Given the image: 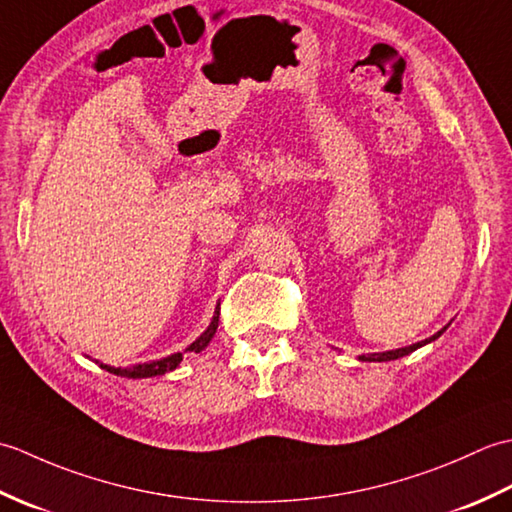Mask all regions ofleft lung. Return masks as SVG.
<instances>
[{
	"label": "left lung",
	"instance_id": "1",
	"mask_svg": "<svg viewBox=\"0 0 512 512\" xmlns=\"http://www.w3.org/2000/svg\"><path fill=\"white\" fill-rule=\"evenodd\" d=\"M444 330H447V328H442L440 332H436L433 336H429V339H424V341H420V343H413V345H407V347H398V350L374 352V354H361V356H358V361H363V363H387V361H396V358L407 356V354H411V352H416L418 347L427 345V343H431V341H436L438 336L444 334Z\"/></svg>",
	"mask_w": 512,
	"mask_h": 512
}]
</instances>
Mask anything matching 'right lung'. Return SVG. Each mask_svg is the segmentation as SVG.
Returning a JSON list of instances; mask_svg holds the SVG:
<instances>
[{"instance_id":"1","label":"right lung","mask_w":512,"mask_h":512,"mask_svg":"<svg viewBox=\"0 0 512 512\" xmlns=\"http://www.w3.org/2000/svg\"><path fill=\"white\" fill-rule=\"evenodd\" d=\"M217 323H220V303L215 306V312H213V319L209 323V328H206L198 339H195L187 350L184 352H176V354H169L165 358H158V361H149V363H136V365H129V367H114V365H105L101 361L99 363L105 372L110 374H116V376H123V378H151V376H162L167 372H173L180 363H182V356L191 352V354H200L206 345L211 343V339L217 332Z\"/></svg>"}]
</instances>
